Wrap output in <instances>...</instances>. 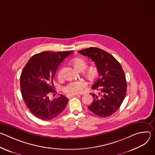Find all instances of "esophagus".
Segmentation results:
<instances>
[{
    "mask_svg": "<svg viewBox=\"0 0 155 155\" xmlns=\"http://www.w3.org/2000/svg\"><path fill=\"white\" fill-rule=\"evenodd\" d=\"M80 96L79 94H68L67 95V97L68 98H71V97H72V96Z\"/></svg>",
    "mask_w": 155,
    "mask_h": 155,
    "instance_id": "1",
    "label": "esophagus"
}]
</instances>
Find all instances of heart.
<instances>
[{
	"mask_svg": "<svg viewBox=\"0 0 155 155\" xmlns=\"http://www.w3.org/2000/svg\"><path fill=\"white\" fill-rule=\"evenodd\" d=\"M74 67L78 71H82L87 67V62L83 59L76 58L72 61ZM84 77L90 82H93L97 79L99 75V69L96 66H91L87 68L84 72ZM58 77H61V69L58 72ZM86 86L84 81H73L69 82L63 87L64 93L68 94H75L81 93Z\"/></svg>",
	"mask_w": 155,
	"mask_h": 155,
	"instance_id": "1",
	"label": "heart"
}]
</instances>
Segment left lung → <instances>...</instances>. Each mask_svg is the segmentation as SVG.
Listing matches in <instances>:
<instances>
[{
    "mask_svg": "<svg viewBox=\"0 0 155 155\" xmlns=\"http://www.w3.org/2000/svg\"><path fill=\"white\" fill-rule=\"evenodd\" d=\"M78 53L90 58L99 71V78L92 88L100 93H91L93 101L88 109L102 118L111 116L120 108L126 94L127 83L121 64L112 54L98 48H88Z\"/></svg>",
    "mask_w": 155,
    "mask_h": 155,
    "instance_id": "8db88e82",
    "label": "left lung"
}]
</instances>
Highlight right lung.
Listing matches in <instances>:
<instances>
[{
  "label": "right lung",
  "instance_id": "add662e5",
  "mask_svg": "<svg viewBox=\"0 0 155 155\" xmlns=\"http://www.w3.org/2000/svg\"><path fill=\"white\" fill-rule=\"evenodd\" d=\"M73 51H43L32 56L22 71L21 92L31 113L42 120L58 116L65 108L69 99L60 94L50 100L48 94L54 93L53 80L57 68Z\"/></svg>",
  "mask_w": 155,
  "mask_h": 155
}]
</instances>
